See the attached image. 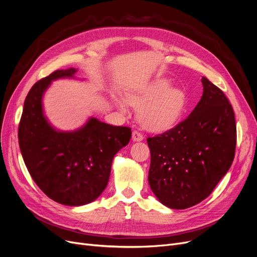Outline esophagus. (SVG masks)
I'll list each match as a JSON object with an SVG mask.
<instances>
[{
    "instance_id": "34e87169",
    "label": "esophagus",
    "mask_w": 257,
    "mask_h": 257,
    "mask_svg": "<svg viewBox=\"0 0 257 257\" xmlns=\"http://www.w3.org/2000/svg\"><path fill=\"white\" fill-rule=\"evenodd\" d=\"M132 140L136 142H140L144 140V136L139 131V130H133L132 132Z\"/></svg>"
}]
</instances>
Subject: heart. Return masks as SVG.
<instances>
[{"mask_svg":"<svg viewBox=\"0 0 257 257\" xmlns=\"http://www.w3.org/2000/svg\"><path fill=\"white\" fill-rule=\"evenodd\" d=\"M127 104L140 108V120L150 130L160 131L174 126L181 117L185 106V93L178 88H171L166 79H158L145 89L128 94ZM121 111H126V104L115 100Z\"/></svg>","mask_w":257,"mask_h":257,"instance_id":"obj_1","label":"heart"}]
</instances>
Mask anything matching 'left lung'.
I'll return each mask as SVG.
<instances>
[{
    "mask_svg": "<svg viewBox=\"0 0 257 257\" xmlns=\"http://www.w3.org/2000/svg\"><path fill=\"white\" fill-rule=\"evenodd\" d=\"M203 96L186 118L148 138L149 184L164 205L194 206L206 199L234 158L236 125L225 93L203 77Z\"/></svg>",
    "mask_w": 257,
    "mask_h": 257,
    "instance_id": "obj_1",
    "label": "left lung"
}]
</instances>
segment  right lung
I'll return each instance as SVG.
<instances>
[{
  "label": "right lung",
  "mask_w": 257,
  "mask_h": 257,
  "mask_svg": "<svg viewBox=\"0 0 257 257\" xmlns=\"http://www.w3.org/2000/svg\"><path fill=\"white\" fill-rule=\"evenodd\" d=\"M74 67L40 79L27 94L19 125L20 149L32 179L50 199L79 206L96 200L109 180L114 155L131 139V128L90 118L74 132L53 129L42 98L52 80L72 77Z\"/></svg>",
  "instance_id": "1"
}]
</instances>
